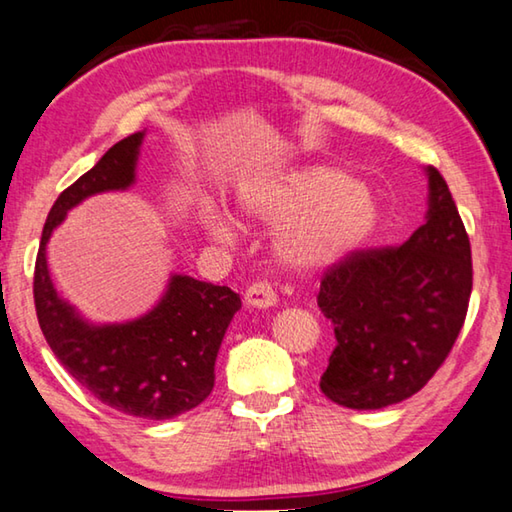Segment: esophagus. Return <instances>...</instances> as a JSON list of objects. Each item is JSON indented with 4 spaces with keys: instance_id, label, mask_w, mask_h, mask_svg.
Listing matches in <instances>:
<instances>
[{
    "instance_id": "1",
    "label": "esophagus",
    "mask_w": 512,
    "mask_h": 512,
    "mask_svg": "<svg viewBox=\"0 0 512 512\" xmlns=\"http://www.w3.org/2000/svg\"><path fill=\"white\" fill-rule=\"evenodd\" d=\"M245 301L254 308H270L276 304V290L270 281H256L247 288Z\"/></svg>"
}]
</instances>
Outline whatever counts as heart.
Listing matches in <instances>:
<instances>
[{
	"label": "heart",
	"instance_id": "1",
	"mask_svg": "<svg viewBox=\"0 0 512 512\" xmlns=\"http://www.w3.org/2000/svg\"><path fill=\"white\" fill-rule=\"evenodd\" d=\"M238 206L251 220L284 222L276 251L292 267L331 265L354 249L372 229L376 206L363 183L329 165H313L276 179H254L238 192ZM217 238L229 229L217 213L206 215Z\"/></svg>",
	"mask_w": 512,
	"mask_h": 512
}]
</instances>
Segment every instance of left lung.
<instances>
[{"label": "left lung", "instance_id": "left-lung-1", "mask_svg": "<svg viewBox=\"0 0 512 512\" xmlns=\"http://www.w3.org/2000/svg\"><path fill=\"white\" fill-rule=\"evenodd\" d=\"M429 215L397 247L349 251L322 276L317 306L335 331L320 388L374 410L420 392L445 363L472 295V247L442 174L429 167Z\"/></svg>", "mask_w": 512, "mask_h": 512}]
</instances>
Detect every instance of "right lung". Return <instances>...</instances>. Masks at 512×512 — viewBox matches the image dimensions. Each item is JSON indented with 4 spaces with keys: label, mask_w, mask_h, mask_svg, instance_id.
Segmentation results:
<instances>
[{
    "label": "right lung",
    "mask_w": 512,
    "mask_h": 512,
    "mask_svg": "<svg viewBox=\"0 0 512 512\" xmlns=\"http://www.w3.org/2000/svg\"><path fill=\"white\" fill-rule=\"evenodd\" d=\"M140 142L142 133L115 142L92 170L58 195L40 238L33 301L47 345L90 395L124 415L170 420L211 395L217 351L240 311V295L174 274L152 313L127 324L92 326L56 295L45 258L49 236L72 206L97 192L131 186Z\"/></svg>",
    "instance_id": "right-lung-1"
}]
</instances>
